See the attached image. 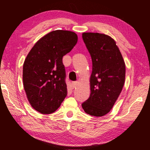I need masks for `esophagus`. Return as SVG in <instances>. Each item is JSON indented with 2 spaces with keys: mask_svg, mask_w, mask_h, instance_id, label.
Returning <instances> with one entry per match:
<instances>
[{
  "mask_svg": "<svg viewBox=\"0 0 150 150\" xmlns=\"http://www.w3.org/2000/svg\"><path fill=\"white\" fill-rule=\"evenodd\" d=\"M77 82H72V88L73 89H74V88H75V87H76V86H77Z\"/></svg>",
  "mask_w": 150,
  "mask_h": 150,
  "instance_id": "esophagus-1",
  "label": "esophagus"
}]
</instances>
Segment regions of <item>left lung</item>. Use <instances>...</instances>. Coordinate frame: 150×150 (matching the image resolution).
I'll return each instance as SVG.
<instances>
[{
	"mask_svg": "<svg viewBox=\"0 0 150 150\" xmlns=\"http://www.w3.org/2000/svg\"><path fill=\"white\" fill-rule=\"evenodd\" d=\"M82 39L92 61L90 96L82 104L85 113L101 117L107 114L125 83V64L115 40L104 34L85 32Z\"/></svg>",
	"mask_w": 150,
	"mask_h": 150,
	"instance_id": "left-lung-1",
	"label": "left lung"
}]
</instances>
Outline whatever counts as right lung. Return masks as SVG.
Listing matches in <instances>:
<instances>
[{"label": "right lung", "instance_id": "add662e5", "mask_svg": "<svg viewBox=\"0 0 150 150\" xmlns=\"http://www.w3.org/2000/svg\"><path fill=\"white\" fill-rule=\"evenodd\" d=\"M77 42V35L55 30L41 38L26 57L23 85L32 108L43 114L53 113L67 96L63 57Z\"/></svg>", "mask_w": 150, "mask_h": 150}]
</instances>
